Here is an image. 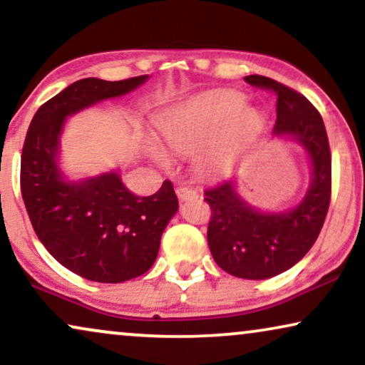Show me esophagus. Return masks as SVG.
Here are the masks:
<instances>
[{"label": "esophagus", "mask_w": 365, "mask_h": 365, "mask_svg": "<svg viewBox=\"0 0 365 365\" xmlns=\"http://www.w3.org/2000/svg\"><path fill=\"white\" fill-rule=\"evenodd\" d=\"M176 194L179 197V201H189V199H197V191L192 187L187 186H178L176 187Z\"/></svg>", "instance_id": "1"}]
</instances>
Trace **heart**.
I'll return each mask as SVG.
<instances>
[{
  "label": "heart",
  "mask_w": 365,
  "mask_h": 365,
  "mask_svg": "<svg viewBox=\"0 0 365 365\" xmlns=\"http://www.w3.org/2000/svg\"><path fill=\"white\" fill-rule=\"evenodd\" d=\"M237 91H214L181 104L161 121V134L178 154H194L204 149L197 166L206 174H222L231 169L264 129V116L244 106ZM156 159L168 164L164 154Z\"/></svg>",
  "instance_id": "b5f03b06"
}]
</instances>
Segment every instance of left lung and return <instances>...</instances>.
Returning a JSON list of instances; mask_svg holds the SVG:
<instances>
[{
  "label": "left lung",
  "instance_id": "obj_1",
  "mask_svg": "<svg viewBox=\"0 0 365 365\" xmlns=\"http://www.w3.org/2000/svg\"><path fill=\"white\" fill-rule=\"evenodd\" d=\"M246 83L277 96L274 134L292 136L306 149L312 181L297 207L259 212L239 197L234 181L207 187L211 207L207 242L217 266L242 279H267L291 269L309 252L326 221L332 186V159L322 116L301 93L271 78L251 74Z\"/></svg>",
  "mask_w": 365,
  "mask_h": 365
}]
</instances>
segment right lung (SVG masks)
<instances>
[{"label":"right lung","mask_w":365,"mask_h":365,"mask_svg":"<svg viewBox=\"0 0 365 365\" xmlns=\"http://www.w3.org/2000/svg\"><path fill=\"white\" fill-rule=\"evenodd\" d=\"M146 79H79L38 109L24 139L19 178L34 232L59 264L88 281L118 284L148 272L178 197L171 181L153 196H136L116 173L64 181L56 163L59 136L69 114L123 96Z\"/></svg>","instance_id":"add662e5"}]
</instances>
